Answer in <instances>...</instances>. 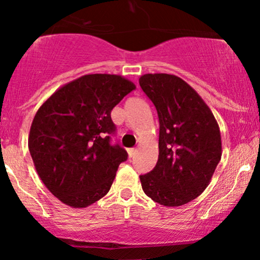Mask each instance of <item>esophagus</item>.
Listing matches in <instances>:
<instances>
[{"label": "esophagus", "instance_id": "1", "mask_svg": "<svg viewBox=\"0 0 260 260\" xmlns=\"http://www.w3.org/2000/svg\"><path fill=\"white\" fill-rule=\"evenodd\" d=\"M127 152H128V156H129V158H133L137 150L135 149V148H131V149H128Z\"/></svg>", "mask_w": 260, "mask_h": 260}]
</instances>
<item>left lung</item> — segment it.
Instances as JSON below:
<instances>
[{"label": "left lung", "instance_id": "8db88e82", "mask_svg": "<svg viewBox=\"0 0 260 260\" xmlns=\"http://www.w3.org/2000/svg\"><path fill=\"white\" fill-rule=\"evenodd\" d=\"M139 85L159 117V156L139 176L145 195L168 207L181 206L209 186L221 160L219 127L201 96L179 76L145 74Z\"/></svg>", "mask_w": 260, "mask_h": 260}]
</instances>
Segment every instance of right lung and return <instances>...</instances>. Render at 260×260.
I'll use <instances>...</instances> for the list:
<instances>
[{"instance_id": "right-lung-1", "label": "right lung", "mask_w": 260, "mask_h": 260, "mask_svg": "<svg viewBox=\"0 0 260 260\" xmlns=\"http://www.w3.org/2000/svg\"><path fill=\"white\" fill-rule=\"evenodd\" d=\"M136 85L121 75L90 74L68 82L39 107L28 137L37 173L62 204L84 209L110 191L128 154L111 145V111Z\"/></svg>"}]
</instances>
